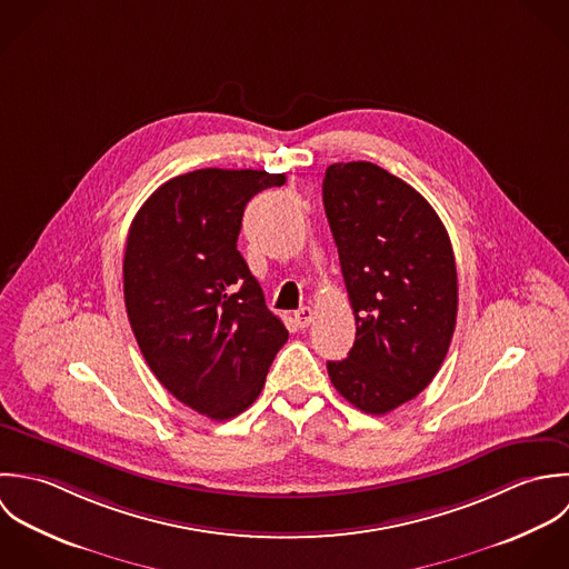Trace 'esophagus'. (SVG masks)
<instances>
[{
	"label": "esophagus",
	"instance_id": "34e87169",
	"mask_svg": "<svg viewBox=\"0 0 569 569\" xmlns=\"http://www.w3.org/2000/svg\"><path fill=\"white\" fill-rule=\"evenodd\" d=\"M295 321L299 328H308L315 321V310L312 308H301L295 312Z\"/></svg>",
	"mask_w": 569,
	"mask_h": 569
}]
</instances>
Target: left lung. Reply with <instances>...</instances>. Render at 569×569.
Masks as SVG:
<instances>
[{"mask_svg":"<svg viewBox=\"0 0 569 569\" xmlns=\"http://www.w3.org/2000/svg\"><path fill=\"white\" fill-rule=\"evenodd\" d=\"M323 204L356 319L353 347L328 373L356 409L385 416L445 362L457 321L453 246L433 207L371 162L330 164Z\"/></svg>","mask_w":569,"mask_h":569,"instance_id":"1","label":"left lung"}]
</instances>
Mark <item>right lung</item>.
Wrapping results in <instances>:
<instances>
[{"label":"right lung","instance_id":"obj_1","mask_svg":"<svg viewBox=\"0 0 569 569\" xmlns=\"http://www.w3.org/2000/svg\"><path fill=\"white\" fill-rule=\"evenodd\" d=\"M283 182V173L198 169L158 187L129 227L122 290L133 337L160 385L211 420L257 400L288 341L237 250L250 198Z\"/></svg>","mask_w":569,"mask_h":569}]
</instances>
